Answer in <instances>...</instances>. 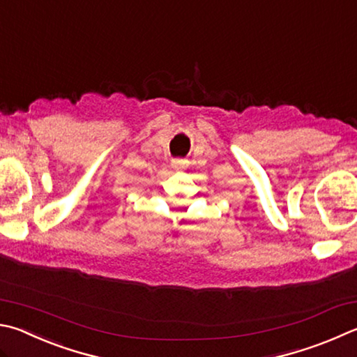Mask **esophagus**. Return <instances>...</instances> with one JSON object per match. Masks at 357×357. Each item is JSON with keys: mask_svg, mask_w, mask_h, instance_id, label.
I'll list each match as a JSON object with an SVG mask.
<instances>
[{"mask_svg": "<svg viewBox=\"0 0 357 357\" xmlns=\"http://www.w3.org/2000/svg\"><path fill=\"white\" fill-rule=\"evenodd\" d=\"M172 167L174 170H184L187 167V160L184 159H172Z\"/></svg>", "mask_w": 357, "mask_h": 357, "instance_id": "34e87169", "label": "esophagus"}]
</instances>
